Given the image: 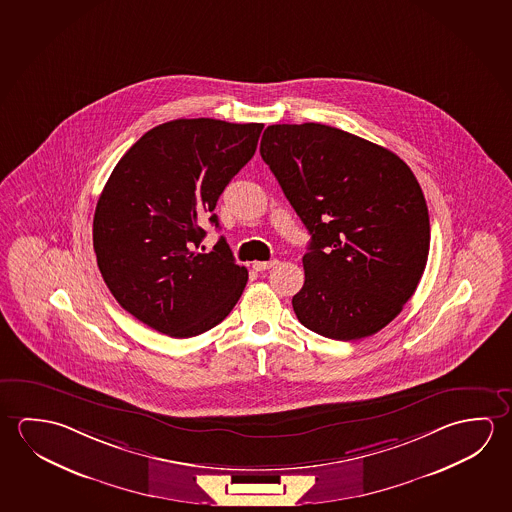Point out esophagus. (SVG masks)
<instances>
[{
  "label": "esophagus",
  "mask_w": 512,
  "mask_h": 512,
  "mask_svg": "<svg viewBox=\"0 0 512 512\" xmlns=\"http://www.w3.org/2000/svg\"><path fill=\"white\" fill-rule=\"evenodd\" d=\"M277 260H268V262H253V269L255 271H266V269L275 268Z\"/></svg>",
  "instance_id": "esophagus-1"
}]
</instances>
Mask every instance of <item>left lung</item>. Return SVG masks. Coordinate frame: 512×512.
<instances>
[{
  "label": "left lung",
  "mask_w": 512,
  "mask_h": 512,
  "mask_svg": "<svg viewBox=\"0 0 512 512\" xmlns=\"http://www.w3.org/2000/svg\"><path fill=\"white\" fill-rule=\"evenodd\" d=\"M260 155L310 234L296 318L336 341L377 334L427 266V202L411 168L387 148L319 123L268 126Z\"/></svg>",
  "instance_id": "1"
}]
</instances>
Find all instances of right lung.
<instances>
[{
	"instance_id": "right-lung-1",
	"label": "right lung",
	"mask_w": 512,
	"mask_h": 512,
	"mask_svg": "<svg viewBox=\"0 0 512 512\" xmlns=\"http://www.w3.org/2000/svg\"><path fill=\"white\" fill-rule=\"evenodd\" d=\"M262 123L175 119L151 128L121 157L101 191L93 244L119 305L176 339L227 318L248 282L221 237L202 253V223L257 150Z\"/></svg>"
}]
</instances>
